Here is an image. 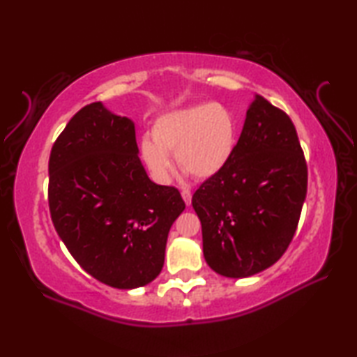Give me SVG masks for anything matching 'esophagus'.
I'll return each mask as SVG.
<instances>
[{
    "mask_svg": "<svg viewBox=\"0 0 357 357\" xmlns=\"http://www.w3.org/2000/svg\"><path fill=\"white\" fill-rule=\"evenodd\" d=\"M181 195H183V200L185 202L187 206L192 203V192L189 189H183V192H181Z\"/></svg>",
    "mask_w": 357,
    "mask_h": 357,
    "instance_id": "esophagus-1",
    "label": "esophagus"
}]
</instances>
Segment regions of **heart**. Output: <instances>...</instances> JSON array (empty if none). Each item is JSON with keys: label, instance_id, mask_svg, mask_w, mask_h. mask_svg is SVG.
Instances as JSON below:
<instances>
[{"label": "heart", "instance_id": "obj_1", "mask_svg": "<svg viewBox=\"0 0 357 357\" xmlns=\"http://www.w3.org/2000/svg\"><path fill=\"white\" fill-rule=\"evenodd\" d=\"M238 144V121L222 102H208L168 112L157 118L151 137L140 142V155L153 178L170 179L174 154L181 170L209 179L231 160Z\"/></svg>", "mask_w": 357, "mask_h": 357}]
</instances>
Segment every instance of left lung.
Masks as SVG:
<instances>
[{
  "label": "left lung",
  "instance_id": "1",
  "mask_svg": "<svg viewBox=\"0 0 357 357\" xmlns=\"http://www.w3.org/2000/svg\"><path fill=\"white\" fill-rule=\"evenodd\" d=\"M305 195L307 164L293 121L257 94L231 160L192 197L209 268L244 279L273 266L291 243Z\"/></svg>",
  "mask_w": 357,
  "mask_h": 357
}]
</instances>
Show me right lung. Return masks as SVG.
<instances>
[{
  "mask_svg": "<svg viewBox=\"0 0 357 357\" xmlns=\"http://www.w3.org/2000/svg\"><path fill=\"white\" fill-rule=\"evenodd\" d=\"M48 206L58 236L89 275L132 289L160 274L168 231L185 203L176 187L148 178L134 123L93 102L53 144Z\"/></svg>",
  "mask_w": 357,
  "mask_h": 357,
  "instance_id": "add662e5",
  "label": "right lung"
}]
</instances>
